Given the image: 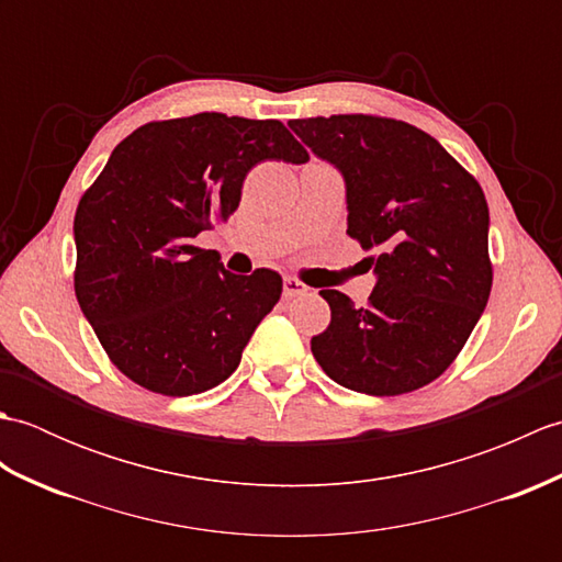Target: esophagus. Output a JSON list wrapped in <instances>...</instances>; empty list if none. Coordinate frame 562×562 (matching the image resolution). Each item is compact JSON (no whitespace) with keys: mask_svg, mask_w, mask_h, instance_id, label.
Listing matches in <instances>:
<instances>
[{"mask_svg":"<svg viewBox=\"0 0 562 562\" xmlns=\"http://www.w3.org/2000/svg\"><path fill=\"white\" fill-rule=\"evenodd\" d=\"M306 290H308L306 284H302L296 278H284V282H282V294L288 296V300H290V296L306 294Z\"/></svg>","mask_w":562,"mask_h":562,"instance_id":"34e87169","label":"esophagus"}]
</instances>
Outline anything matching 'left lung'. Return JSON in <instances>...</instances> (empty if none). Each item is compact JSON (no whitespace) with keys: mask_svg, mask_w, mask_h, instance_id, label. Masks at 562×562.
Wrapping results in <instances>:
<instances>
[{"mask_svg":"<svg viewBox=\"0 0 562 562\" xmlns=\"http://www.w3.org/2000/svg\"><path fill=\"white\" fill-rule=\"evenodd\" d=\"M292 133L342 176L348 234L372 250L367 306L321 290L330 324L312 352L336 384L398 396L435 381L485 312L493 288L491 212L475 178L403 121L330 115L290 121Z\"/></svg>","mask_w":562,"mask_h":562,"instance_id":"left-lung-1","label":"left lung"}]
</instances>
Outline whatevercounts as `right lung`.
<instances>
[{"label":"right lung","instance_id":"obj_1","mask_svg":"<svg viewBox=\"0 0 562 562\" xmlns=\"http://www.w3.org/2000/svg\"><path fill=\"white\" fill-rule=\"evenodd\" d=\"M260 161H308L280 121L198 113L147 123L111 154L75 214V292L121 372L164 396L232 376L282 294V278L224 270L195 246L241 200Z\"/></svg>","mask_w":562,"mask_h":562}]
</instances>
